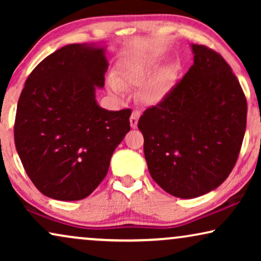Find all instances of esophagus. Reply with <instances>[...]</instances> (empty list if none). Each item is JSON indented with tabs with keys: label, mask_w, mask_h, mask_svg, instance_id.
<instances>
[{
	"label": "esophagus",
	"mask_w": 261,
	"mask_h": 261,
	"mask_svg": "<svg viewBox=\"0 0 261 261\" xmlns=\"http://www.w3.org/2000/svg\"><path fill=\"white\" fill-rule=\"evenodd\" d=\"M139 117H140V112H138V110H134V112L132 113V115H130V126H132V128H137Z\"/></svg>",
	"instance_id": "obj_1"
}]
</instances>
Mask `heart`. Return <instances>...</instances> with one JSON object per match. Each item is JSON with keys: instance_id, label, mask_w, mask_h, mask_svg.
<instances>
[{"instance_id": "1", "label": "heart", "mask_w": 261, "mask_h": 261, "mask_svg": "<svg viewBox=\"0 0 261 261\" xmlns=\"http://www.w3.org/2000/svg\"><path fill=\"white\" fill-rule=\"evenodd\" d=\"M155 63L152 60L126 59L117 66V78L110 76L108 87L117 96H123L126 88H142L141 99L147 105H156L165 98L173 85L170 72H162L153 78Z\"/></svg>"}]
</instances>
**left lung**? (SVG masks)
<instances>
[{
	"label": "left lung",
	"mask_w": 261,
	"mask_h": 261,
	"mask_svg": "<svg viewBox=\"0 0 261 261\" xmlns=\"http://www.w3.org/2000/svg\"><path fill=\"white\" fill-rule=\"evenodd\" d=\"M194 65L138 122L153 180L179 198L214 190L234 169L245 137L247 101L223 57L192 45Z\"/></svg>",
	"instance_id": "1"
}]
</instances>
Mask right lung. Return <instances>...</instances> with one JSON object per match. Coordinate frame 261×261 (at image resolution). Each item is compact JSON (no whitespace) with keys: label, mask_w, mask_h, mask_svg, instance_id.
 <instances>
[{"label":"right lung","mask_w":261,"mask_h":261,"mask_svg":"<svg viewBox=\"0 0 261 261\" xmlns=\"http://www.w3.org/2000/svg\"><path fill=\"white\" fill-rule=\"evenodd\" d=\"M107 69L105 49L71 44L46 57L24 83L14 123L15 147L30 179L47 197H88L130 129V109L109 112L95 99Z\"/></svg>","instance_id":"add662e5"}]
</instances>
